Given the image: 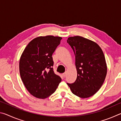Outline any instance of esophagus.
<instances>
[{"mask_svg":"<svg viewBox=\"0 0 121 121\" xmlns=\"http://www.w3.org/2000/svg\"><path fill=\"white\" fill-rule=\"evenodd\" d=\"M62 76H63V78H65V76H66V73H63V74H62Z\"/></svg>","mask_w":121,"mask_h":121,"instance_id":"1","label":"esophagus"}]
</instances>
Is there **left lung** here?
I'll return each instance as SVG.
<instances>
[{
    "label": "left lung",
    "mask_w": 121,
    "mask_h": 121,
    "mask_svg": "<svg viewBox=\"0 0 121 121\" xmlns=\"http://www.w3.org/2000/svg\"><path fill=\"white\" fill-rule=\"evenodd\" d=\"M67 42L75 55L77 73L75 82L67 85L77 97L89 98L99 91L107 75L103 51L95 42L82 36L70 37Z\"/></svg>",
    "instance_id": "left-lung-1"
}]
</instances>
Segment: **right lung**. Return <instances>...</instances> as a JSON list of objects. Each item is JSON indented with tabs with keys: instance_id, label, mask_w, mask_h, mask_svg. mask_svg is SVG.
<instances>
[{
	"instance_id": "1",
	"label": "right lung",
	"mask_w": 121,
	"mask_h": 121,
	"mask_svg": "<svg viewBox=\"0 0 121 121\" xmlns=\"http://www.w3.org/2000/svg\"><path fill=\"white\" fill-rule=\"evenodd\" d=\"M62 39L46 36L29 43L20 57V74L24 86L32 95L45 99L56 91L61 78L53 70L52 54Z\"/></svg>"
}]
</instances>
